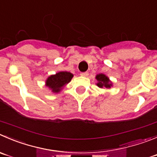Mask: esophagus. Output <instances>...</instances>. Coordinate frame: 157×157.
<instances>
[{
	"label": "esophagus",
	"instance_id": "esophagus-1",
	"mask_svg": "<svg viewBox=\"0 0 157 157\" xmlns=\"http://www.w3.org/2000/svg\"><path fill=\"white\" fill-rule=\"evenodd\" d=\"M81 75L82 76H84V77H87L88 75H89V72L88 71H85V72H81Z\"/></svg>",
	"mask_w": 157,
	"mask_h": 157
}]
</instances>
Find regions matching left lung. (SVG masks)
<instances>
[{"mask_svg":"<svg viewBox=\"0 0 157 157\" xmlns=\"http://www.w3.org/2000/svg\"><path fill=\"white\" fill-rule=\"evenodd\" d=\"M96 79L98 81V83H97V86L100 88H106V89H109V88L111 87L112 84L111 82L109 81V79L108 78V77L105 75L103 74H99L96 75Z\"/></svg>","mask_w":157,"mask_h":157,"instance_id":"obj_1","label":"left lung"}]
</instances>
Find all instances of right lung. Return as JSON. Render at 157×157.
I'll use <instances>...</instances> for the list:
<instances>
[{"label": "right lung", "instance_id": "obj_1", "mask_svg": "<svg viewBox=\"0 0 157 157\" xmlns=\"http://www.w3.org/2000/svg\"><path fill=\"white\" fill-rule=\"evenodd\" d=\"M73 75L68 71H61L56 75H51L46 81V86L52 89V92H59L65 84L71 80Z\"/></svg>", "mask_w": 157, "mask_h": 157}]
</instances>
